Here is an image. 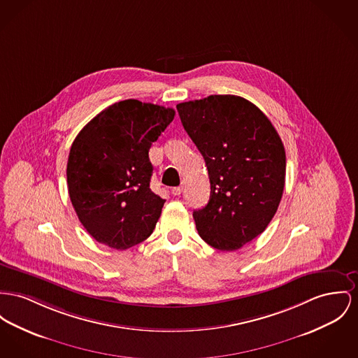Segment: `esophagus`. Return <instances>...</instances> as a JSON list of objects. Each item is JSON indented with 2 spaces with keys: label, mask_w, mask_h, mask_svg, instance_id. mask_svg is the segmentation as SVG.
I'll return each mask as SVG.
<instances>
[{
  "label": "esophagus",
  "mask_w": 358,
  "mask_h": 358,
  "mask_svg": "<svg viewBox=\"0 0 358 358\" xmlns=\"http://www.w3.org/2000/svg\"><path fill=\"white\" fill-rule=\"evenodd\" d=\"M182 191H183V187H182V186H178V187H172L171 192H172L173 195H180Z\"/></svg>",
  "instance_id": "34e87169"
}]
</instances>
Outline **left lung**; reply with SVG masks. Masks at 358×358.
<instances>
[{"instance_id": "1", "label": "left lung", "mask_w": 358, "mask_h": 358, "mask_svg": "<svg viewBox=\"0 0 358 358\" xmlns=\"http://www.w3.org/2000/svg\"><path fill=\"white\" fill-rule=\"evenodd\" d=\"M182 124L205 159L210 198L192 217L199 236L235 251L261 235L285 186L286 156L262 111L235 95H210L176 106Z\"/></svg>"}]
</instances>
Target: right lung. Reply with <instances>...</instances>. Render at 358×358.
Segmentation results:
<instances>
[{"instance_id":"obj_1","label":"right lung","mask_w":358,"mask_h":358,"mask_svg":"<svg viewBox=\"0 0 358 358\" xmlns=\"http://www.w3.org/2000/svg\"><path fill=\"white\" fill-rule=\"evenodd\" d=\"M173 117V108L129 99L103 110L77 134L68 189L80 222L96 241L122 251L153 232L166 199L149 187V149Z\"/></svg>"}]
</instances>
